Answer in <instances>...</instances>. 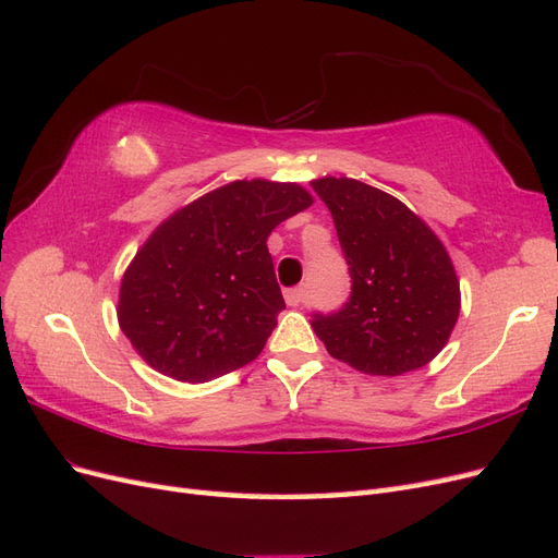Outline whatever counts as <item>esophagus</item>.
Segmentation results:
<instances>
[{"mask_svg": "<svg viewBox=\"0 0 558 558\" xmlns=\"http://www.w3.org/2000/svg\"><path fill=\"white\" fill-rule=\"evenodd\" d=\"M307 295H310L307 286H295V289H289V291H286V302H289L291 307L305 305V302H307Z\"/></svg>", "mask_w": 558, "mask_h": 558, "instance_id": "obj_1", "label": "esophagus"}]
</instances>
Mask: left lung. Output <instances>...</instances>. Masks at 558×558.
Here are the masks:
<instances>
[{
    "instance_id": "obj_1",
    "label": "left lung",
    "mask_w": 558,
    "mask_h": 558,
    "mask_svg": "<svg viewBox=\"0 0 558 558\" xmlns=\"http://www.w3.org/2000/svg\"><path fill=\"white\" fill-rule=\"evenodd\" d=\"M349 265L351 295L312 328L337 361L367 375L424 367L447 344L461 310L442 242L400 199L356 179H316Z\"/></svg>"
}]
</instances>
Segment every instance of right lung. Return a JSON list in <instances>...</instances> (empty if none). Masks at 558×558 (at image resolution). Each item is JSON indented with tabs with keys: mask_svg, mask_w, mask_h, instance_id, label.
Listing matches in <instances>:
<instances>
[{
	"mask_svg": "<svg viewBox=\"0 0 558 558\" xmlns=\"http://www.w3.org/2000/svg\"><path fill=\"white\" fill-rule=\"evenodd\" d=\"M310 205L298 183L253 179L167 218L121 281L118 324L140 356L191 384L258 359L286 310L267 238Z\"/></svg>",
	"mask_w": 558,
	"mask_h": 558,
	"instance_id": "1",
	"label": "right lung"
}]
</instances>
